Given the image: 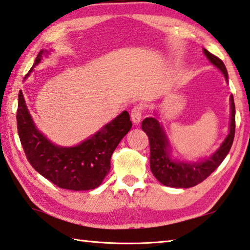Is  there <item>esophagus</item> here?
Here are the masks:
<instances>
[{"label": "esophagus", "instance_id": "esophagus-1", "mask_svg": "<svg viewBox=\"0 0 250 250\" xmlns=\"http://www.w3.org/2000/svg\"><path fill=\"white\" fill-rule=\"evenodd\" d=\"M142 112H143V108L142 106H134V108L132 109V113H130V120L134 123L135 125H138L139 123H141L142 120Z\"/></svg>", "mask_w": 250, "mask_h": 250}]
</instances>
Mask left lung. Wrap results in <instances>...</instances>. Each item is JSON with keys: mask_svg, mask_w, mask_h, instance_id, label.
<instances>
[{"mask_svg": "<svg viewBox=\"0 0 250 250\" xmlns=\"http://www.w3.org/2000/svg\"><path fill=\"white\" fill-rule=\"evenodd\" d=\"M203 52L209 62L224 74L226 82H229V73L223 61L207 49H203ZM229 135L212 156L192 163L177 159L172 156L171 145L163 124L158 121V114L155 113L156 117H147L143 121L142 128L149 138L150 170L161 185L183 189L194 187L205 180L222 164L230 150L235 135V103L233 95L229 98Z\"/></svg>", "mask_w": 250, "mask_h": 250, "instance_id": "1", "label": "left lung"}]
</instances>
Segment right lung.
Returning a JSON list of instances; mask_svg holds the SVG:
<instances>
[{
    "label": "right lung",
    "mask_w": 250,
    "mask_h": 250,
    "mask_svg": "<svg viewBox=\"0 0 250 250\" xmlns=\"http://www.w3.org/2000/svg\"><path fill=\"white\" fill-rule=\"evenodd\" d=\"M50 51H39L25 79ZM16 120L21 146L33 168L57 187L73 191L92 190L101 186L111 169L112 154L132 128L129 114L124 111L78 145L58 146L36 127L21 91Z\"/></svg>",
    "instance_id": "right-lung-1"
}]
</instances>
